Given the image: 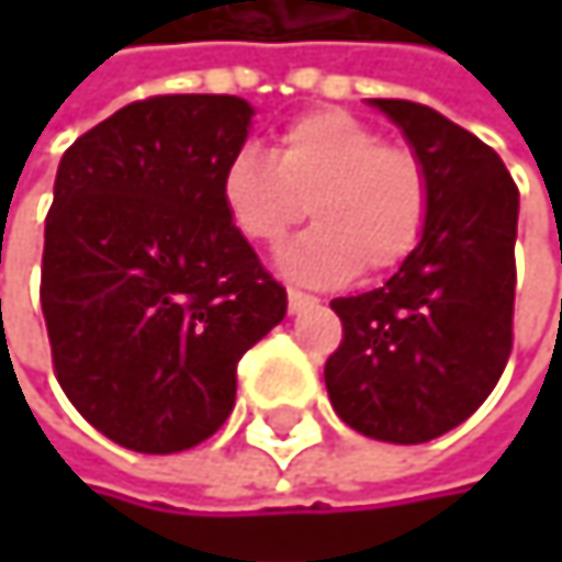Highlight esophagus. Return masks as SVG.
Instances as JSON below:
<instances>
[{
  "label": "esophagus",
  "mask_w": 562,
  "mask_h": 562,
  "mask_svg": "<svg viewBox=\"0 0 562 562\" xmlns=\"http://www.w3.org/2000/svg\"><path fill=\"white\" fill-rule=\"evenodd\" d=\"M285 299H289V312H302V308H308V305L318 302L315 295H308V292H302V289H289Z\"/></svg>",
  "instance_id": "34e87169"
}]
</instances>
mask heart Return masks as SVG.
Returning <instances> with one entry per match:
<instances>
[{
    "instance_id": "heart-1",
    "label": "heart",
    "mask_w": 562,
    "mask_h": 562,
    "mask_svg": "<svg viewBox=\"0 0 562 562\" xmlns=\"http://www.w3.org/2000/svg\"><path fill=\"white\" fill-rule=\"evenodd\" d=\"M221 194L234 227L254 244H280L308 211L315 227L280 257L289 277L308 282L403 267L432 207L429 171L416 149L384 143L374 126L341 110L289 123L270 159L254 146L237 149Z\"/></svg>"
}]
</instances>
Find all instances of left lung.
Listing matches in <instances>:
<instances>
[{
	"label": "left lung",
	"instance_id": "1",
	"mask_svg": "<svg viewBox=\"0 0 562 562\" xmlns=\"http://www.w3.org/2000/svg\"><path fill=\"white\" fill-rule=\"evenodd\" d=\"M426 162L432 207L416 254L381 289L335 299L325 361L335 413L361 436L416 446L469 419L514 345L517 184L502 156L413 100H371Z\"/></svg>",
	"mask_w": 562,
	"mask_h": 562
}]
</instances>
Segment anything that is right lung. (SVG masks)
<instances>
[{
  "label": "right lung",
  "mask_w": 562,
  "mask_h": 562,
  "mask_svg": "<svg viewBox=\"0 0 562 562\" xmlns=\"http://www.w3.org/2000/svg\"><path fill=\"white\" fill-rule=\"evenodd\" d=\"M250 116L227 93L146 97L57 166L42 254L55 378L133 452L214 436L234 409L237 361L285 315V289L221 194Z\"/></svg>",
  "instance_id": "add662e5"
}]
</instances>
